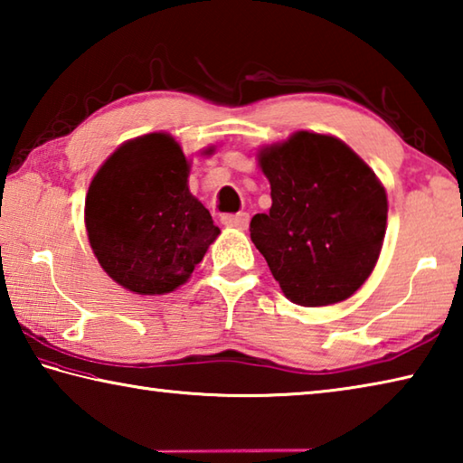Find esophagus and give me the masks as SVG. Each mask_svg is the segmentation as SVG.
Masks as SVG:
<instances>
[{
  "instance_id": "34e87169",
  "label": "esophagus",
  "mask_w": 463,
  "mask_h": 463,
  "mask_svg": "<svg viewBox=\"0 0 463 463\" xmlns=\"http://www.w3.org/2000/svg\"><path fill=\"white\" fill-rule=\"evenodd\" d=\"M222 224L232 226V229H241L245 231L249 226V214L247 213H239V214H226L222 216Z\"/></svg>"
}]
</instances>
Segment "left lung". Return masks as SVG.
<instances>
[{
  "mask_svg": "<svg viewBox=\"0 0 463 463\" xmlns=\"http://www.w3.org/2000/svg\"><path fill=\"white\" fill-rule=\"evenodd\" d=\"M269 214H255L250 241L294 304L328 307L354 296L378 261L386 190L343 140L300 130L263 146Z\"/></svg>",
  "mask_w": 463,
  "mask_h": 463,
  "instance_id": "8db88e82",
  "label": "left lung"
}]
</instances>
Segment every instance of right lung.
I'll return each mask as SVG.
<instances>
[{
	"label": "right lung",
	"instance_id": "add662e5",
	"mask_svg": "<svg viewBox=\"0 0 463 463\" xmlns=\"http://www.w3.org/2000/svg\"><path fill=\"white\" fill-rule=\"evenodd\" d=\"M187 175L190 163L165 132L128 140L93 175L85 229L116 284L143 296L174 292L221 234Z\"/></svg>",
	"mask_w": 463,
	"mask_h": 463
}]
</instances>
